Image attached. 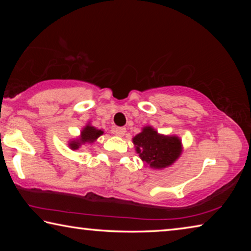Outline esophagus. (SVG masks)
Wrapping results in <instances>:
<instances>
[{
    "instance_id": "1",
    "label": "esophagus",
    "mask_w": 251,
    "mask_h": 251,
    "mask_svg": "<svg viewBox=\"0 0 251 251\" xmlns=\"http://www.w3.org/2000/svg\"><path fill=\"white\" fill-rule=\"evenodd\" d=\"M125 133H126V128H124V127H116V128L114 129V134L118 136V137H123V136L125 135Z\"/></svg>"
}]
</instances>
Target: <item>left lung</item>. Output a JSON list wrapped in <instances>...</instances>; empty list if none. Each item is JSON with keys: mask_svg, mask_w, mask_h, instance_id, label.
I'll use <instances>...</instances> for the list:
<instances>
[{"mask_svg": "<svg viewBox=\"0 0 251 251\" xmlns=\"http://www.w3.org/2000/svg\"><path fill=\"white\" fill-rule=\"evenodd\" d=\"M135 151L145 166L163 169L172 166L182 152L181 139L176 135L159 134L154 127L145 126L133 137Z\"/></svg>", "mask_w": 251, "mask_h": 251, "instance_id": "1", "label": "left lung"}]
</instances>
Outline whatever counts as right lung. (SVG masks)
Instances as JSON below:
<instances>
[{"label":"right lung","mask_w":251,"mask_h":251,"mask_svg":"<svg viewBox=\"0 0 251 251\" xmlns=\"http://www.w3.org/2000/svg\"><path fill=\"white\" fill-rule=\"evenodd\" d=\"M103 134V129L96 128L95 126L91 125V123H88V124L85 125L82 130H80L78 137L71 139L69 142V147L72 151H77L78 148H80L83 145H90V144L96 142L97 138Z\"/></svg>","instance_id":"right-lung-1"}]
</instances>
